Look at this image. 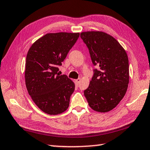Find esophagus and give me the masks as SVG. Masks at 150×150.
<instances>
[{
    "label": "esophagus",
    "instance_id": "esophagus-1",
    "mask_svg": "<svg viewBox=\"0 0 150 150\" xmlns=\"http://www.w3.org/2000/svg\"><path fill=\"white\" fill-rule=\"evenodd\" d=\"M80 81H81V78H78L77 79L75 80V82H76V83H77V85H79V83H80Z\"/></svg>",
    "mask_w": 150,
    "mask_h": 150
}]
</instances>
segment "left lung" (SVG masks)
I'll use <instances>...</instances> for the list:
<instances>
[{
    "label": "left lung",
    "mask_w": 150,
    "mask_h": 150,
    "mask_svg": "<svg viewBox=\"0 0 150 150\" xmlns=\"http://www.w3.org/2000/svg\"><path fill=\"white\" fill-rule=\"evenodd\" d=\"M89 51L94 75L85 96L90 107L106 112L117 106L126 93L129 83V63L125 50L112 35L100 31L81 33Z\"/></svg>",
    "instance_id": "left-lung-1"
}]
</instances>
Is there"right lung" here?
<instances>
[{
    "label": "right lung",
    "instance_id": "add662e5",
    "mask_svg": "<svg viewBox=\"0 0 150 150\" xmlns=\"http://www.w3.org/2000/svg\"><path fill=\"white\" fill-rule=\"evenodd\" d=\"M79 33H49L36 40L28 50L25 69L28 92L40 110L50 115L69 107L75 83L67 75L58 74Z\"/></svg>",
    "mask_w": 150,
    "mask_h": 150
}]
</instances>
